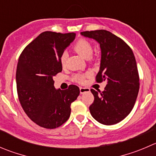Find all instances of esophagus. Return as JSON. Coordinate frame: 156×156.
Masks as SVG:
<instances>
[{
	"mask_svg": "<svg viewBox=\"0 0 156 156\" xmlns=\"http://www.w3.org/2000/svg\"><path fill=\"white\" fill-rule=\"evenodd\" d=\"M89 91H90V89L87 88V87H80V93L81 94H84Z\"/></svg>",
	"mask_w": 156,
	"mask_h": 156,
	"instance_id": "esophagus-1",
	"label": "esophagus"
}]
</instances>
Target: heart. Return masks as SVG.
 <instances>
[{"mask_svg":"<svg viewBox=\"0 0 156 156\" xmlns=\"http://www.w3.org/2000/svg\"><path fill=\"white\" fill-rule=\"evenodd\" d=\"M74 49L75 52L81 55L84 58H89L92 55L93 49H92L91 43L84 39H81L78 40L74 46ZM66 61V54L63 53L60 58V63L62 66H65ZM84 79V75L77 74L73 77V80L77 82H82Z\"/></svg>","mask_w":156,"mask_h":156,"instance_id":"b5f03b06","label":"heart"}]
</instances>
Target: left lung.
Returning a JSON list of instances; mask_svg holds the SVG:
<instances>
[{
  "label": "left lung",
  "instance_id": "obj_1",
  "mask_svg": "<svg viewBox=\"0 0 156 156\" xmlns=\"http://www.w3.org/2000/svg\"><path fill=\"white\" fill-rule=\"evenodd\" d=\"M81 34L100 44L101 66L96 81L107 82L104 91L90 89L94 101L89 107L90 113L102 124H116L129 115L139 93L140 78L134 54L123 40L107 30Z\"/></svg>",
  "mask_w": 156,
  "mask_h": 156
}]
</instances>
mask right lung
Wrapping results in <instances>:
<instances>
[{
  "mask_svg": "<svg viewBox=\"0 0 156 156\" xmlns=\"http://www.w3.org/2000/svg\"><path fill=\"white\" fill-rule=\"evenodd\" d=\"M75 33L46 31L23 49L16 72L20 103L29 118L40 126L55 129L66 123L71 114V104L80 94L79 87L55 89L53 77L62 72L60 58L73 42Z\"/></svg>",
  "mask_w": 156,
  "mask_h": 156,
  "instance_id": "obj_1",
  "label": "right lung"
}]
</instances>
